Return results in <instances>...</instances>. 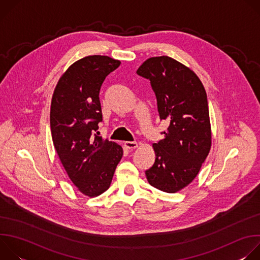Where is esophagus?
<instances>
[{
	"instance_id": "1",
	"label": "esophagus",
	"mask_w": 260,
	"mask_h": 260,
	"mask_svg": "<svg viewBox=\"0 0 260 260\" xmlns=\"http://www.w3.org/2000/svg\"><path fill=\"white\" fill-rule=\"evenodd\" d=\"M124 146H125V148H127V149H135V148L138 147V143L126 141V142H124Z\"/></svg>"
}]
</instances>
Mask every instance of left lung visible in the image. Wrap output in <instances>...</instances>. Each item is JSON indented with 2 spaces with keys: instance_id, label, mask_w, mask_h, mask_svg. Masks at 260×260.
<instances>
[{
  "instance_id": "1",
  "label": "left lung",
  "mask_w": 260,
  "mask_h": 260,
  "mask_svg": "<svg viewBox=\"0 0 260 260\" xmlns=\"http://www.w3.org/2000/svg\"><path fill=\"white\" fill-rule=\"evenodd\" d=\"M137 74L150 80L159 118L170 122L145 174L151 186L175 193L193 181L211 149L207 93L192 70L166 55L148 58Z\"/></svg>"
}]
</instances>
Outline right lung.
I'll return each mask as SVG.
<instances>
[{
	"label": "right lung",
	"mask_w": 260,
	"mask_h": 260,
	"mask_svg": "<svg viewBox=\"0 0 260 260\" xmlns=\"http://www.w3.org/2000/svg\"><path fill=\"white\" fill-rule=\"evenodd\" d=\"M120 63L106 55H89L75 61L59 78L51 100L54 148L71 181L89 198L110 187L123 155L121 146L95 133L103 120L101 86Z\"/></svg>",
	"instance_id": "add662e5"
}]
</instances>
